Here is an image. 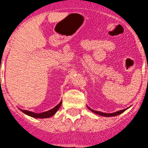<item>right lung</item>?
Returning a JSON list of instances; mask_svg holds the SVG:
<instances>
[{
  "instance_id": "obj_1",
  "label": "right lung",
  "mask_w": 148,
  "mask_h": 148,
  "mask_svg": "<svg viewBox=\"0 0 148 148\" xmlns=\"http://www.w3.org/2000/svg\"><path fill=\"white\" fill-rule=\"evenodd\" d=\"M59 107H60V106H59V104H58L56 107H55L54 108L49 110V111L46 112L41 113V114H38V116L37 115H35V116L34 115V117H39V118H48V117H51V116H53V114L56 112V111L59 110Z\"/></svg>"
}]
</instances>
